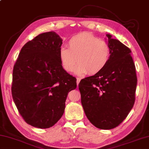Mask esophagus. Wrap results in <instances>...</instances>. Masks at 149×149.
I'll use <instances>...</instances> for the list:
<instances>
[{
    "instance_id": "34e87169",
    "label": "esophagus",
    "mask_w": 149,
    "mask_h": 149,
    "mask_svg": "<svg viewBox=\"0 0 149 149\" xmlns=\"http://www.w3.org/2000/svg\"><path fill=\"white\" fill-rule=\"evenodd\" d=\"M80 80H81V79L79 78V77H77V86H78L79 83V81H80Z\"/></svg>"
}]
</instances>
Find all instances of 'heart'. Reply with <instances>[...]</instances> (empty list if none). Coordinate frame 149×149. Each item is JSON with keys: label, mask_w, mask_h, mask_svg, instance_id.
Segmentation results:
<instances>
[{"label": "heart", "mask_w": 149, "mask_h": 149, "mask_svg": "<svg viewBox=\"0 0 149 149\" xmlns=\"http://www.w3.org/2000/svg\"><path fill=\"white\" fill-rule=\"evenodd\" d=\"M68 48L62 47L59 49V57L63 69L69 73L75 70L77 61V74H97L103 71L110 61L109 44L91 33L75 35L68 41Z\"/></svg>", "instance_id": "heart-1"}]
</instances>
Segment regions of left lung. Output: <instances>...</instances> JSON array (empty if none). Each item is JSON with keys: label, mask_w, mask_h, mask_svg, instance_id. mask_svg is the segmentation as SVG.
Wrapping results in <instances>:
<instances>
[{"label": "left lung", "mask_w": 149, "mask_h": 149, "mask_svg": "<svg viewBox=\"0 0 149 149\" xmlns=\"http://www.w3.org/2000/svg\"><path fill=\"white\" fill-rule=\"evenodd\" d=\"M106 36L109 63L99 74L82 79L78 87L88 119L97 128L110 130L123 123L134 106L137 77L130 49Z\"/></svg>", "instance_id": "1"}]
</instances>
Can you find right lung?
Here are the masks:
<instances>
[{
  "mask_svg": "<svg viewBox=\"0 0 149 149\" xmlns=\"http://www.w3.org/2000/svg\"><path fill=\"white\" fill-rule=\"evenodd\" d=\"M61 44L55 32L41 33L22 47L13 68V101L24 120L34 127L57 123L68 92L76 88V78L63 70L59 59Z\"/></svg>",
  "mask_w": 149,
  "mask_h": 149,
  "instance_id": "1",
  "label": "right lung"
}]
</instances>
